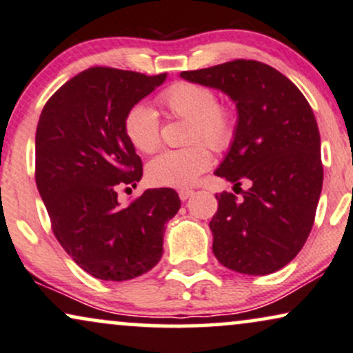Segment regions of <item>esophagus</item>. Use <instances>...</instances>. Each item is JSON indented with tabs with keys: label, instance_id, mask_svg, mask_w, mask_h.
Here are the masks:
<instances>
[{
	"label": "esophagus",
	"instance_id": "esophagus-1",
	"mask_svg": "<svg viewBox=\"0 0 353 353\" xmlns=\"http://www.w3.org/2000/svg\"><path fill=\"white\" fill-rule=\"evenodd\" d=\"M192 195H194V190H192V189H181L179 190L181 200H187L189 197H192Z\"/></svg>",
	"mask_w": 353,
	"mask_h": 353
}]
</instances>
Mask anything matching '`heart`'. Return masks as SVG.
<instances>
[{"label": "heart", "mask_w": 353, "mask_h": 353, "mask_svg": "<svg viewBox=\"0 0 353 353\" xmlns=\"http://www.w3.org/2000/svg\"><path fill=\"white\" fill-rule=\"evenodd\" d=\"M158 102L168 115L190 122L187 143L195 145L164 151L151 159L146 169L148 181L158 187H187L212 164V154L203 143L216 151L231 145L236 133L234 115L228 107L218 104L216 92L203 84L176 83L159 94ZM123 130L140 153H154L161 143L159 117L146 104H135L128 110Z\"/></svg>", "instance_id": "b5f03b06"}]
</instances>
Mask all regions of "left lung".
I'll use <instances>...</instances> for the list:
<instances>
[{
  "label": "left lung",
  "instance_id": "left-lung-1",
  "mask_svg": "<svg viewBox=\"0 0 353 353\" xmlns=\"http://www.w3.org/2000/svg\"><path fill=\"white\" fill-rule=\"evenodd\" d=\"M190 83L220 89L234 101L238 123L216 176L241 189L215 195L210 221L213 254L246 275L280 270L305 246L321 189V137L313 109L285 74L256 60L182 71Z\"/></svg>",
  "mask_w": 353,
  "mask_h": 353
}]
</instances>
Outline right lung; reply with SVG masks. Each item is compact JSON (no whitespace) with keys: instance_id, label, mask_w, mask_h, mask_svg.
<instances>
[{"instance_id":"right-lung-1","label":"right lung","mask_w":353,"mask_h":353,"mask_svg":"<svg viewBox=\"0 0 353 353\" xmlns=\"http://www.w3.org/2000/svg\"><path fill=\"white\" fill-rule=\"evenodd\" d=\"M168 74L94 66L47 101L35 132V182L61 248L88 274L123 282L163 256L166 223L179 212L172 189H148L130 203L117 189L143 176L123 130L125 115Z\"/></svg>"}]
</instances>
